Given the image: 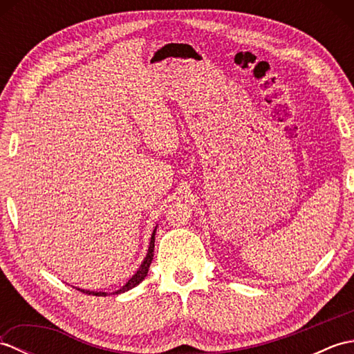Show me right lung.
<instances>
[{
    "mask_svg": "<svg viewBox=\"0 0 354 354\" xmlns=\"http://www.w3.org/2000/svg\"><path fill=\"white\" fill-rule=\"evenodd\" d=\"M153 248H155V231H153V234H152V237H150V245H149V251H147V255H146V259H145V261L141 263V266H140V269L137 270V272H135V275H132V278L129 281H127L122 289H118L115 293H122V292H126V290H129V289H132V288H135V286H138L142 280H145L146 278V275H147V272H149V268H150V263H152V260H153ZM77 290H80V292H84V293H88V295H95V297H106V292H91V290H84V289H77Z\"/></svg>",
    "mask_w": 354,
    "mask_h": 354,
    "instance_id": "right-lung-1",
    "label": "right lung"
}]
</instances>
